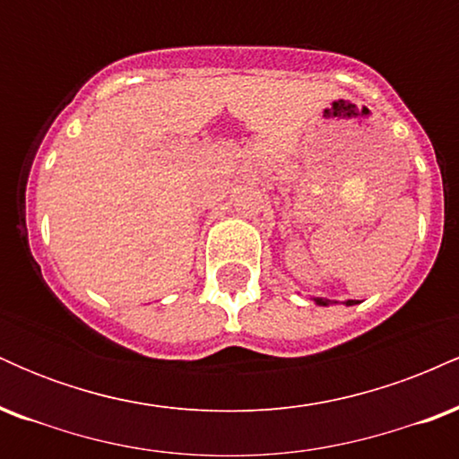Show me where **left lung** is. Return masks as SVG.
<instances>
[{
  "label": "left lung",
  "mask_w": 459,
  "mask_h": 459,
  "mask_svg": "<svg viewBox=\"0 0 459 459\" xmlns=\"http://www.w3.org/2000/svg\"><path fill=\"white\" fill-rule=\"evenodd\" d=\"M315 302L321 304V307H325V304H328V299H321V298H317V299H315ZM354 304H358L356 299H347V307H354Z\"/></svg>",
  "instance_id": "left-lung-1"
}]
</instances>
